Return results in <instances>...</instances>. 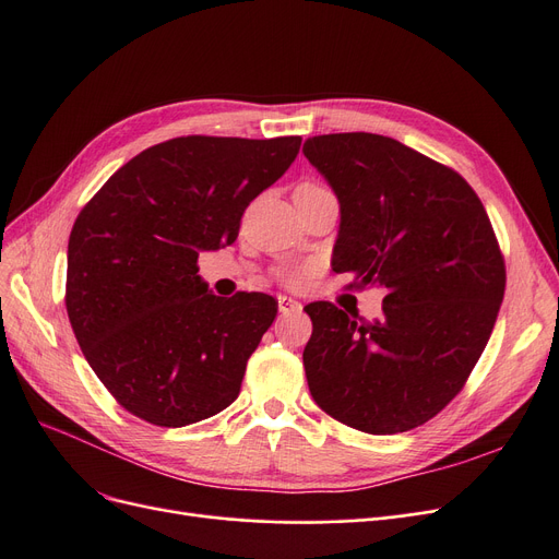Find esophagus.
I'll return each mask as SVG.
<instances>
[{"mask_svg":"<svg viewBox=\"0 0 559 559\" xmlns=\"http://www.w3.org/2000/svg\"><path fill=\"white\" fill-rule=\"evenodd\" d=\"M277 306H280V312L282 314H286V312H300V302L298 300H294V298H289V296H277Z\"/></svg>","mask_w":559,"mask_h":559,"instance_id":"34e87169","label":"esophagus"}]
</instances>
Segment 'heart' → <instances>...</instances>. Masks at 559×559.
Returning a JSON list of instances; mask_svg holds the SVG:
<instances>
[{"instance_id": "heart-1", "label": "heart", "mask_w": 559, "mask_h": 559, "mask_svg": "<svg viewBox=\"0 0 559 559\" xmlns=\"http://www.w3.org/2000/svg\"><path fill=\"white\" fill-rule=\"evenodd\" d=\"M298 189H326V186H321L317 181H302L298 183ZM277 277L284 286H289V289H300V286L312 277V265H284L277 270Z\"/></svg>"}]
</instances>
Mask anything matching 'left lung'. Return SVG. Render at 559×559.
<instances>
[{"label": "left lung", "instance_id": "8db88e82", "mask_svg": "<svg viewBox=\"0 0 559 559\" xmlns=\"http://www.w3.org/2000/svg\"><path fill=\"white\" fill-rule=\"evenodd\" d=\"M302 154L341 200L335 270L354 275L352 292L386 294L373 321L306 306L310 394L366 433L421 427L462 392L492 335L506 292L495 228L460 173L392 138L317 134Z\"/></svg>", "mask_w": 559, "mask_h": 559}]
</instances>
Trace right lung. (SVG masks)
<instances>
[{
  "mask_svg": "<svg viewBox=\"0 0 559 559\" xmlns=\"http://www.w3.org/2000/svg\"><path fill=\"white\" fill-rule=\"evenodd\" d=\"M298 148L300 138L167 140L128 160L79 212L67 314L95 376L134 417L177 429L238 399L277 300L210 294L198 257L238 240L247 205Z\"/></svg>",
  "mask_w": 559,
  "mask_h": 559,
  "instance_id": "1",
  "label": "right lung"
}]
</instances>
